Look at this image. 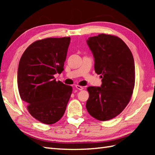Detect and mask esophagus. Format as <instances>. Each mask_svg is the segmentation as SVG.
<instances>
[{"mask_svg": "<svg viewBox=\"0 0 155 155\" xmlns=\"http://www.w3.org/2000/svg\"><path fill=\"white\" fill-rule=\"evenodd\" d=\"M75 87L77 88L78 90H80V91H82V90H83V89H84V87H83L80 86V85H78V84L76 85Z\"/></svg>", "mask_w": 155, "mask_h": 155, "instance_id": "34e87169", "label": "esophagus"}]
</instances>
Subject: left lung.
I'll return each instance as SVG.
<instances>
[{
    "mask_svg": "<svg viewBox=\"0 0 155 155\" xmlns=\"http://www.w3.org/2000/svg\"><path fill=\"white\" fill-rule=\"evenodd\" d=\"M94 58V71L101 74V87H89L87 109L101 121L117 117L129 103L135 81V67L130 50L114 35L100 34L87 41Z\"/></svg>",
    "mask_w": 155,
    "mask_h": 155,
    "instance_id": "left-lung-1",
    "label": "left lung"
}]
</instances>
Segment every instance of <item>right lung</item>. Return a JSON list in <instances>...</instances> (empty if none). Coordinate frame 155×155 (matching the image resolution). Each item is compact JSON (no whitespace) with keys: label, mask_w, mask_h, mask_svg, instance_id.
Here are the masks:
<instances>
[{"label":"right lung","mask_w":155,"mask_h":155,"mask_svg":"<svg viewBox=\"0 0 155 155\" xmlns=\"http://www.w3.org/2000/svg\"><path fill=\"white\" fill-rule=\"evenodd\" d=\"M70 37L47 38L34 42L20 59L17 82L21 99L32 117L52 124L61 119L72 87L56 81L64 70Z\"/></svg>","instance_id":"right-lung-1"}]
</instances>
